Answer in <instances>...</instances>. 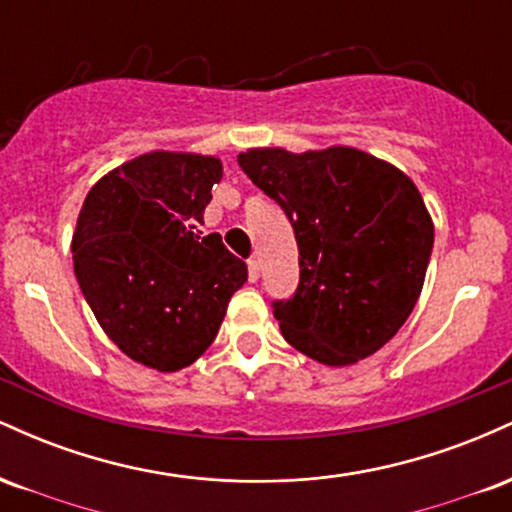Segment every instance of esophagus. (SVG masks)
<instances>
[{"label": "esophagus", "mask_w": 512, "mask_h": 512, "mask_svg": "<svg viewBox=\"0 0 512 512\" xmlns=\"http://www.w3.org/2000/svg\"><path fill=\"white\" fill-rule=\"evenodd\" d=\"M260 269H262V264H260V260H257V257H252V260L248 262V272H250V281H257V279H260Z\"/></svg>", "instance_id": "1"}]
</instances>
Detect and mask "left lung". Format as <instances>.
Here are the masks:
<instances>
[{
	"label": "left lung",
	"mask_w": 512,
	"mask_h": 512,
	"mask_svg": "<svg viewBox=\"0 0 512 512\" xmlns=\"http://www.w3.org/2000/svg\"><path fill=\"white\" fill-rule=\"evenodd\" d=\"M240 168L289 216L301 281L274 303L293 349L351 366L383 349L424 289L433 221L409 175L354 149H248Z\"/></svg>",
	"instance_id": "8db88e82"
}]
</instances>
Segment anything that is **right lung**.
I'll return each mask as SVG.
<instances>
[{"label": "right lung", "mask_w": 512, "mask_h": 512, "mask_svg": "<svg viewBox=\"0 0 512 512\" xmlns=\"http://www.w3.org/2000/svg\"><path fill=\"white\" fill-rule=\"evenodd\" d=\"M216 156L151 151L88 190L72 238L74 272L98 325L132 361L173 373L219 332L248 267L219 233L202 236Z\"/></svg>", "instance_id": "obj_1"}]
</instances>
